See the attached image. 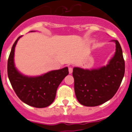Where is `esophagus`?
<instances>
[{
  "instance_id": "esophagus-1",
  "label": "esophagus",
  "mask_w": 132,
  "mask_h": 132,
  "mask_svg": "<svg viewBox=\"0 0 132 132\" xmlns=\"http://www.w3.org/2000/svg\"><path fill=\"white\" fill-rule=\"evenodd\" d=\"M72 70H73L72 66H69V67H68V71H69L70 74H71V73L72 72Z\"/></svg>"
}]
</instances>
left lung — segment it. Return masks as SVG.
<instances>
[{
    "label": "left lung",
    "instance_id": "8db88e82",
    "mask_svg": "<svg viewBox=\"0 0 132 132\" xmlns=\"http://www.w3.org/2000/svg\"><path fill=\"white\" fill-rule=\"evenodd\" d=\"M113 57L106 66L98 69L74 68L75 91L80 103L87 107L100 105L117 93L125 73V61L119 42Z\"/></svg>",
    "mask_w": 132,
    "mask_h": 132
}]
</instances>
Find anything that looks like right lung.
<instances>
[{
	"instance_id": "obj_1",
	"label": "right lung",
	"mask_w": 132,
	"mask_h": 132,
	"mask_svg": "<svg viewBox=\"0 0 132 132\" xmlns=\"http://www.w3.org/2000/svg\"><path fill=\"white\" fill-rule=\"evenodd\" d=\"M19 37L13 44L9 56L7 73L10 82L17 97L25 103L37 108L49 106L55 99L57 88L68 75L67 67L53 70L37 77L23 76L17 71L14 64V52Z\"/></svg>"
}]
</instances>
